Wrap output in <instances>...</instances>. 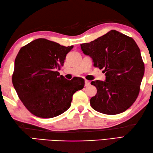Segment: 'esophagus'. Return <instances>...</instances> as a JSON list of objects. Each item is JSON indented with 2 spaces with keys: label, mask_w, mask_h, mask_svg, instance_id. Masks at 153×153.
Returning a JSON list of instances; mask_svg holds the SVG:
<instances>
[{
  "label": "esophagus",
  "mask_w": 153,
  "mask_h": 153,
  "mask_svg": "<svg viewBox=\"0 0 153 153\" xmlns=\"http://www.w3.org/2000/svg\"><path fill=\"white\" fill-rule=\"evenodd\" d=\"M90 85V82L88 80H85V85L87 87V86H89Z\"/></svg>",
  "instance_id": "1"
}]
</instances>
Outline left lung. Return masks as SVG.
Segmentation results:
<instances>
[{
	"instance_id": "left-lung-1",
	"label": "left lung",
	"mask_w": 153,
	"mask_h": 153,
	"mask_svg": "<svg viewBox=\"0 0 153 153\" xmlns=\"http://www.w3.org/2000/svg\"><path fill=\"white\" fill-rule=\"evenodd\" d=\"M94 66L103 69L106 80L93 81L97 93L90 100L96 111L114 115L128 109L137 99L145 72L137 45L130 37L111 30L90 43L81 44Z\"/></svg>"
}]
</instances>
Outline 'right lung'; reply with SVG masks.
Returning <instances> with one entry per match:
<instances>
[{
  "label": "right lung",
  "mask_w": 153,
  "mask_h": 153,
  "mask_svg": "<svg viewBox=\"0 0 153 153\" xmlns=\"http://www.w3.org/2000/svg\"><path fill=\"white\" fill-rule=\"evenodd\" d=\"M74 46L37 39L20 48L15 59L12 83L26 108L39 118H54L70 108L72 96L85 81L68 80L56 71Z\"/></svg>",
  "instance_id": "right-lung-1"
}]
</instances>
